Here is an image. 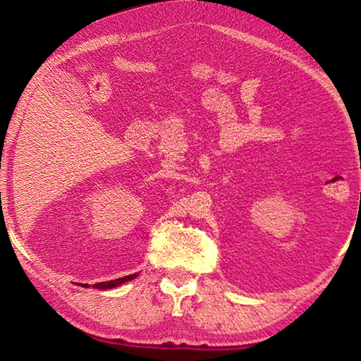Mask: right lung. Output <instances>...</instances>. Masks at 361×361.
Wrapping results in <instances>:
<instances>
[{
  "label": "right lung",
  "instance_id": "obj_1",
  "mask_svg": "<svg viewBox=\"0 0 361 361\" xmlns=\"http://www.w3.org/2000/svg\"><path fill=\"white\" fill-rule=\"evenodd\" d=\"M137 276H138V274H132V276H126V277H121V279H116V280H109V282H100V283L92 285V288L109 290V288H114V286H119L121 283H124V282H129V280H133ZM84 286H87V285H84Z\"/></svg>",
  "mask_w": 361,
  "mask_h": 361
}]
</instances>
